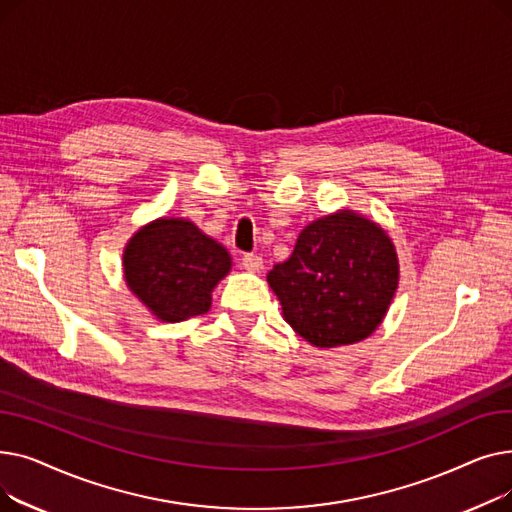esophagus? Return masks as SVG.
Wrapping results in <instances>:
<instances>
[{
  "label": "esophagus",
  "instance_id": "1",
  "mask_svg": "<svg viewBox=\"0 0 512 512\" xmlns=\"http://www.w3.org/2000/svg\"><path fill=\"white\" fill-rule=\"evenodd\" d=\"M240 265L245 267L247 272H259L261 265H263V259L259 255H255V253H247V255H242Z\"/></svg>",
  "mask_w": 512,
  "mask_h": 512
}]
</instances>
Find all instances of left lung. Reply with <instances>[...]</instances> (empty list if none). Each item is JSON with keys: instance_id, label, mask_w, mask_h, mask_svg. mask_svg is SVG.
Masks as SVG:
<instances>
[{"instance_id": "obj_1", "label": "left lung", "mask_w": 512, "mask_h": 512, "mask_svg": "<svg viewBox=\"0 0 512 512\" xmlns=\"http://www.w3.org/2000/svg\"><path fill=\"white\" fill-rule=\"evenodd\" d=\"M286 324L317 348L355 344L382 324L398 288L390 236L342 209L305 226L292 255L267 274Z\"/></svg>"}]
</instances>
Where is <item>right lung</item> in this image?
<instances>
[{"label": "right lung", "mask_w": 512, "mask_h": 512, "mask_svg": "<svg viewBox=\"0 0 512 512\" xmlns=\"http://www.w3.org/2000/svg\"><path fill=\"white\" fill-rule=\"evenodd\" d=\"M122 261L134 297L168 324L207 313L213 288L232 267L220 242L182 218H159L134 232Z\"/></svg>", "instance_id": "right-lung-1"}]
</instances>
